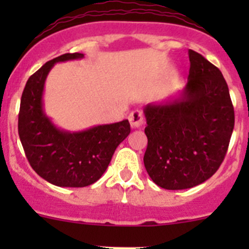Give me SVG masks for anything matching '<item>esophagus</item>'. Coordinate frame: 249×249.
<instances>
[{
	"label": "esophagus",
	"mask_w": 249,
	"mask_h": 249,
	"mask_svg": "<svg viewBox=\"0 0 249 249\" xmlns=\"http://www.w3.org/2000/svg\"><path fill=\"white\" fill-rule=\"evenodd\" d=\"M129 122L132 129H139V127L143 125V122H144L142 113H141L140 110H134V112L129 115Z\"/></svg>",
	"instance_id": "obj_1"
}]
</instances>
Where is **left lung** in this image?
I'll return each instance as SVG.
<instances>
[{"label":"left lung","mask_w":249,"mask_h":249,"mask_svg":"<svg viewBox=\"0 0 249 249\" xmlns=\"http://www.w3.org/2000/svg\"><path fill=\"white\" fill-rule=\"evenodd\" d=\"M188 83L177 97L144 107L145 170L169 190L199 185L224 160L235 124L229 88L219 69L189 50Z\"/></svg>","instance_id":"left-lung-1"}]
</instances>
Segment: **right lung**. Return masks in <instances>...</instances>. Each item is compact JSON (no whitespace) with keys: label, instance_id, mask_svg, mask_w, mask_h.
<instances>
[{"label":"right lung","instance_id":"1","mask_svg":"<svg viewBox=\"0 0 249 249\" xmlns=\"http://www.w3.org/2000/svg\"><path fill=\"white\" fill-rule=\"evenodd\" d=\"M80 53L46 62L26 82L21 95L18 131L27 160L43 179L57 187L82 188L101 178L114 150L130 134L129 120L71 132L54 125L43 109V91L56 62L82 59Z\"/></svg>","mask_w":249,"mask_h":249}]
</instances>
